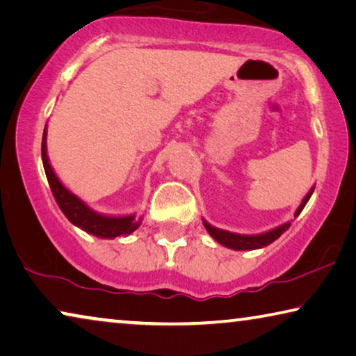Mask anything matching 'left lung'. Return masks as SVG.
Segmentation results:
<instances>
[{"instance_id":"obj_1","label":"left lung","mask_w":356,"mask_h":356,"mask_svg":"<svg viewBox=\"0 0 356 356\" xmlns=\"http://www.w3.org/2000/svg\"><path fill=\"white\" fill-rule=\"evenodd\" d=\"M314 188L315 187L310 188L309 193L302 198L300 207L296 209L295 217L300 216L301 211L304 209V206L307 204V201L310 200V196H312V193H314ZM202 225H204L206 231H207L209 234H211L212 239H216L218 244H222L223 247H228V249H231V250H257V249H263V247L273 244L275 239H279L280 236L284 234L285 231L290 228V222H286L284 225H280V227H275L273 229L266 231V233L239 234V233H231V231L220 229L217 227H213V225L206 222L204 218H202Z\"/></svg>"}]
</instances>
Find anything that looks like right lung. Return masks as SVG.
<instances>
[{"instance_id":"obj_1","label":"right lung","mask_w":356,"mask_h":356,"mask_svg":"<svg viewBox=\"0 0 356 356\" xmlns=\"http://www.w3.org/2000/svg\"><path fill=\"white\" fill-rule=\"evenodd\" d=\"M41 152L44 171H46L50 190H52L56 204L60 206L61 212L65 213L66 218L72 225H76V227L83 229L88 234L97 236L99 239H115L118 236H129L133 231H136L140 227L143 217H136V213H129V216H107V213L97 212L86 201L65 187L63 182L55 174L47 155V125L44 128Z\"/></svg>"}]
</instances>
